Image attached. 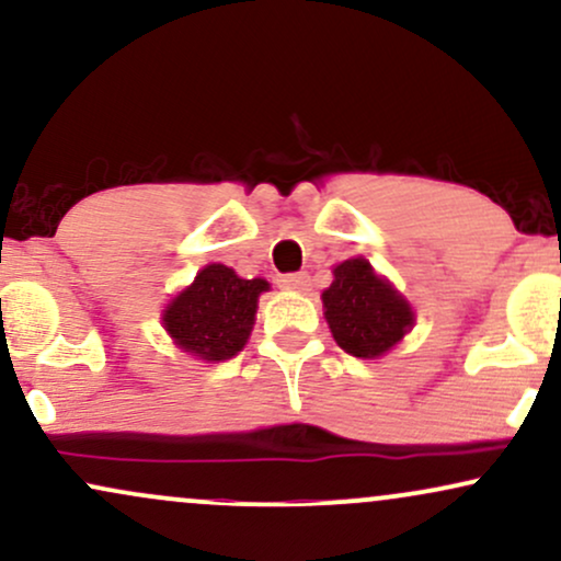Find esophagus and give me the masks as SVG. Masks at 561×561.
<instances>
[{"label": "esophagus", "mask_w": 561, "mask_h": 561, "mask_svg": "<svg viewBox=\"0 0 561 561\" xmlns=\"http://www.w3.org/2000/svg\"><path fill=\"white\" fill-rule=\"evenodd\" d=\"M279 287L282 289H293V293H302V289H308V274L298 272V274L279 276Z\"/></svg>", "instance_id": "obj_1"}]
</instances>
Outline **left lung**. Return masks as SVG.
Wrapping results in <instances>:
<instances>
[{"label":"left lung","mask_w":561,"mask_h":561,"mask_svg":"<svg viewBox=\"0 0 561 561\" xmlns=\"http://www.w3.org/2000/svg\"><path fill=\"white\" fill-rule=\"evenodd\" d=\"M332 285L321 293L334 343L356 358L385 356L414 327L409 300L382 279L366 259L334 266Z\"/></svg>","instance_id":"left-lung-1"}]
</instances>
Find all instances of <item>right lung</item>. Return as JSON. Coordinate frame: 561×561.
<instances>
[{
    "instance_id": "1",
    "label": "right lung",
    "mask_w": 561,
    "mask_h": 561,
    "mask_svg": "<svg viewBox=\"0 0 561 561\" xmlns=\"http://www.w3.org/2000/svg\"><path fill=\"white\" fill-rule=\"evenodd\" d=\"M266 279H242L234 268L210 263L163 311L173 345L199 362H227L248 343Z\"/></svg>"
}]
</instances>
